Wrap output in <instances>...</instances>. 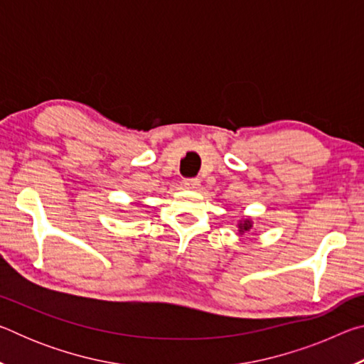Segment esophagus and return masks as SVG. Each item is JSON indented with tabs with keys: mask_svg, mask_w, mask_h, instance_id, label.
<instances>
[{
	"mask_svg": "<svg viewBox=\"0 0 364 364\" xmlns=\"http://www.w3.org/2000/svg\"><path fill=\"white\" fill-rule=\"evenodd\" d=\"M183 184H184V188H188V189H197L200 186V181L197 180V178H184Z\"/></svg>",
	"mask_w": 364,
	"mask_h": 364,
	"instance_id": "1",
	"label": "esophagus"
}]
</instances>
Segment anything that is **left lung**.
I'll list each match as a JSON object with an SVG mask.
<instances>
[{
	"label": "left lung",
	"mask_w": 364,
	"mask_h": 364,
	"mask_svg": "<svg viewBox=\"0 0 364 364\" xmlns=\"http://www.w3.org/2000/svg\"><path fill=\"white\" fill-rule=\"evenodd\" d=\"M239 228H241V232H244V231H249L250 228H252V225H250L249 220H245L244 223H239Z\"/></svg>",
	"instance_id": "8db88e82"
}]
</instances>
